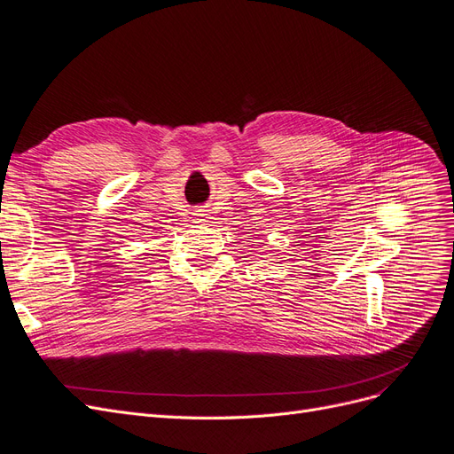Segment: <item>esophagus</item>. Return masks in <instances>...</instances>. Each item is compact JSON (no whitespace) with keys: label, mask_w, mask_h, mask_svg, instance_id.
<instances>
[{"label":"esophagus","mask_w":454,"mask_h":454,"mask_svg":"<svg viewBox=\"0 0 454 454\" xmlns=\"http://www.w3.org/2000/svg\"><path fill=\"white\" fill-rule=\"evenodd\" d=\"M197 222H205V214H197Z\"/></svg>","instance_id":"esophagus-1"}]
</instances>
